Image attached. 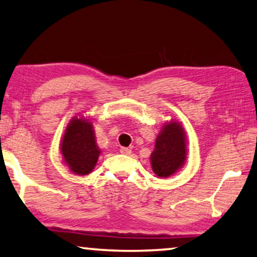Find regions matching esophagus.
<instances>
[{
    "label": "esophagus",
    "mask_w": 257,
    "mask_h": 257,
    "mask_svg": "<svg viewBox=\"0 0 257 257\" xmlns=\"http://www.w3.org/2000/svg\"><path fill=\"white\" fill-rule=\"evenodd\" d=\"M120 152H121L122 154H125V156H128V154L132 153V150L128 149V148H121V149H120Z\"/></svg>",
    "instance_id": "1"
}]
</instances>
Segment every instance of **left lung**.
<instances>
[{
  "instance_id": "obj_1",
  "label": "left lung",
  "mask_w": 257,
  "mask_h": 257,
  "mask_svg": "<svg viewBox=\"0 0 257 257\" xmlns=\"http://www.w3.org/2000/svg\"><path fill=\"white\" fill-rule=\"evenodd\" d=\"M186 144L183 128L177 122L166 124L156 141V150L151 154V165L159 177H168L184 164Z\"/></svg>"
}]
</instances>
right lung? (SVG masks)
Returning a JSON list of instances; mask_svg holds the SVG:
<instances>
[{
	"mask_svg": "<svg viewBox=\"0 0 257 257\" xmlns=\"http://www.w3.org/2000/svg\"><path fill=\"white\" fill-rule=\"evenodd\" d=\"M62 153L64 162L74 174L91 173L100 151L96 145L90 122L80 119L71 121L62 142Z\"/></svg>",
	"mask_w": 257,
	"mask_h": 257,
	"instance_id": "add662e5",
	"label": "right lung"
}]
</instances>
